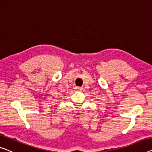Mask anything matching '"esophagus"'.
Segmentation results:
<instances>
[{"label": "esophagus", "mask_w": 152, "mask_h": 152, "mask_svg": "<svg viewBox=\"0 0 152 152\" xmlns=\"http://www.w3.org/2000/svg\"><path fill=\"white\" fill-rule=\"evenodd\" d=\"M76 89H77V90H81V89H82V88H81L80 87H76Z\"/></svg>", "instance_id": "34e87169"}]
</instances>
